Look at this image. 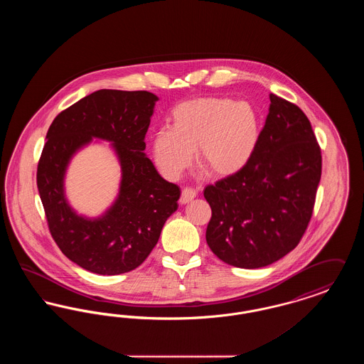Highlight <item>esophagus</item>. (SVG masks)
I'll return each mask as SVG.
<instances>
[{"label":"esophagus","instance_id":"34e87169","mask_svg":"<svg viewBox=\"0 0 364 364\" xmlns=\"http://www.w3.org/2000/svg\"><path fill=\"white\" fill-rule=\"evenodd\" d=\"M195 196H196V191L187 187V188H184V190L181 191L180 203H181V205H187V203H190L191 200H192Z\"/></svg>","mask_w":364,"mask_h":364}]
</instances>
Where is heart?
Segmentation results:
<instances>
[{"instance_id":"1","label":"heart","mask_w":364,"mask_h":364,"mask_svg":"<svg viewBox=\"0 0 364 364\" xmlns=\"http://www.w3.org/2000/svg\"><path fill=\"white\" fill-rule=\"evenodd\" d=\"M171 128L156 131L150 147L158 169L177 178L192 161L210 176L239 173L259 141V122L251 105L229 98H196L177 105Z\"/></svg>"}]
</instances>
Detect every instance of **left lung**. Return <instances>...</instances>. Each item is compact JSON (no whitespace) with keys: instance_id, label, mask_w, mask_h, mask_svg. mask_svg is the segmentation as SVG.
Here are the masks:
<instances>
[{"instance_id":"8db88e82","label":"left lung","mask_w":364,"mask_h":364,"mask_svg":"<svg viewBox=\"0 0 364 364\" xmlns=\"http://www.w3.org/2000/svg\"><path fill=\"white\" fill-rule=\"evenodd\" d=\"M322 173L321 149L303 110L270 94L257 150L239 173L205 188L210 250L242 269L291 252L311 220Z\"/></svg>"}]
</instances>
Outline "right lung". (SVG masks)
Here are the masks:
<instances>
[{"instance_id": "right-lung-1", "label": "right lung", "mask_w": 364, "mask_h": 364, "mask_svg": "<svg viewBox=\"0 0 364 364\" xmlns=\"http://www.w3.org/2000/svg\"><path fill=\"white\" fill-rule=\"evenodd\" d=\"M158 97L149 91L98 90L52 122L38 164L36 184L54 242L91 273L131 272L150 255L166 220L178 208L180 188L156 172L144 136ZM92 138L111 143L122 168L118 198L104 215H77L65 195L73 156Z\"/></svg>"}]
</instances>
